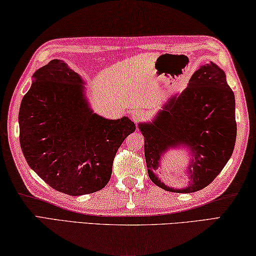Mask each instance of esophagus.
<instances>
[{
    "label": "esophagus",
    "instance_id": "1",
    "mask_svg": "<svg viewBox=\"0 0 256 256\" xmlns=\"http://www.w3.org/2000/svg\"><path fill=\"white\" fill-rule=\"evenodd\" d=\"M132 118L134 122L138 124V122H140V121H142L146 118V114L142 110H136L132 114Z\"/></svg>",
    "mask_w": 256,
    "mask_h": 256
}]
</instances>
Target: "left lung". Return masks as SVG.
Returning a JSON list of instances; mask_svg holds the SVG:
<instances>
[{
  "mask_svg": "<svg viewBox=\"0 0 256 256\" xmlns=\"http://www.w3.org/2000/svg\"><path fill=\"white\" fill-rule=\"evenodd\" d=\"M145 138L147 172L160 189L192 194L214 181L230 158L236 142L235 96L226 74L210 62L200 65L182 92L170 96L152 121L138 124ZM186 148L190 182L184 188L166 185L156 172L168 151Z\"/></svg>",
  "mask_w": 256,
  "mask_h": 256,
  "instance_id": "8db88e82",
  "label": "left lung"
}]
</instances>
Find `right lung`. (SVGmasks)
<instances>
[{"label":"right lung","instance_id":"obj_1","mask_svg":"<svg viewBox=\"0 0 256 256\" xmlns=\"http://www.w3.org/2000/svg\"><path fill=\"white\" fill-rule=\"evenodd\" d=\"M84 85L64 60H52L34 73L19 111L26 163L52 189L75 196L108 184L116 150L136 129L128 116L96 114Z\"/></svg>","mask_w":256,"mask_h":256}]
</instances>
